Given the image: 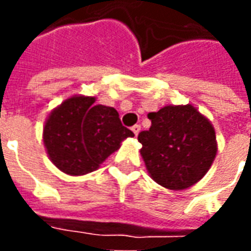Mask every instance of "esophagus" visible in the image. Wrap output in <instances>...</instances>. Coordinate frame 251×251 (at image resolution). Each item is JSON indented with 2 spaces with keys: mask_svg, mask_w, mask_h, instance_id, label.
<instances>
[{
  "mask_svg": "<svg viewBox=\"0 0 251 251\" xmlns=\"http://www.w3.org/2000/svg\"><path fill=\"white\" fill-rule=\"evenodd\" d=\"M140 130H141V126H140V125H134L133 127H131V131L134 133V136H138Z\"/></svg>",
  "mask_w": 251,
  "mask_h": 251,
  "instance_id": "34e87169",
  "label": "esophagus"
}]
</instances>
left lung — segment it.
<instances>
[{"mask_svg":"<svg viewBox=\"0 0 251 251\" xmlns=\"http://www.w3.org/2000/svg\"><path fill=\"white\" fill-rule=\"evenodd\" d=\"M148 118L152 125L138 134V141L149 176L174 191L203 179L218 152L211 121L189 103L164 106Z\"/></svg>","mask_w":251,"mask_h":251,"instance_id":"1","label":"left lung"}]
</instances>
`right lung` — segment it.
I'll list each match as a JSON object with an SVG mask.
<instances>
[{
    "instance_id": "1",
    "label": "right lung",
    "mask_w": 251,
    "mask_h": 251,
    "mask_svg": "<svg viewBox=\"0 0 251 251\" xmlns=\"http://www.w3.org/2000/svg\"><path fill=\"white\" fill-rule=\"evenodd\" d=\"M95 97L72 95L52 110L43 127V141L52 164L71 176L100 167L133 131L122 126L114 107L95 103Z\"/></svg>"
}]
</instances>
